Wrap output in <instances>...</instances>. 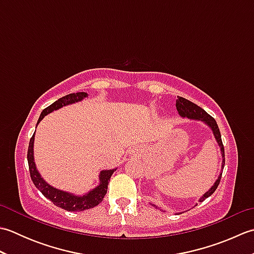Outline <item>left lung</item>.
I'll return each instance as SVG.
<instances>
[{"label":"left lung","mask_w":254,"mask_h":254,"mask_svg":"<svg viewBox=\"0 0 254 254\" xmlns=\"http://www.w3.org/2000/svg\"><path fill=\"white\" fill-rule=\"evenodd\" d=\"M176 107H177V110L179 112V115L183 118H188V119H193V120H197V121H202L204 122L206 126H208L210 127V130L213 131V134L215 136V139H216V142L218 144V146L220 148V154H222V157H223V161H222V172H220V175L218 176L217 180L215 181L214 186L209 189V190L202 195V197L199 198V202H203L205 198H207L208 196L212 195V194L216 190L219 182H220V178H222V174H223V169H224V166H225V149H224V145L222 142V135H220V132H219V128L216 121H215V119L213 117H210L208 113L203 110L201 107L196 106L195 104H193L190 100H188L186 98H183V97H179L178 96V99L176 101ZM153 206H156V205L152 204ZM157 207V206H156Z\"/></svg>","instance_id":"1"}]
</instances>
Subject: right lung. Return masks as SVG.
Instances as JSON below:
<instances>
[{"mask_svg": "<svg viewBox=\"0 0 254 254\" xmlns=\"http://www.w3.org/2000/svg\"><path fill=\"white\" fill-rule=\"evenodd\" d=\"M87 96L88 95L86 93H82V91H80V93L69 94L62 97L60 99H58L57 101L53 102V104L50 105L49 107H47L46 109L41 112L39 119H38L37 124H39V122L48 115V113L60 109V108L64 106L78 102L80 100H83L84 98H86ZM34 141H35V133L30 138L28 152H27V160H28L30 177L36 188L42 194H44L48 199H50V201L55 205H57L58 207L68 210V212H82V210H85V209L93 208L97 206L99 203H101V201L104 199L107 193L110 178L113 172L117 170V168L100 171L99 186H97L95 189H93V190L89 191L88 193L83 194V195H74L72 193L59 190V189L51 187L50 185H48L44 179H42L39 171L37 170V167L34 160Z\"/></svg>", "mask_w": 254, "mask_h": 254, "instance_id": "add662e5", "label": "right lung"}]
</instances>
